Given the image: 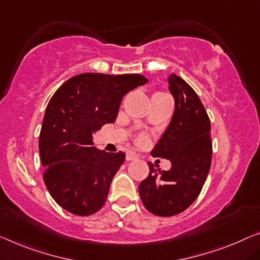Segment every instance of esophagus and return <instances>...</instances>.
<instances>
[{"label":"esophagus","instance_id":"obj_1","mask_svg":"<svg viewBox=\"0 0 260 260\" xmlns=\"http://www.w3.org/2000/svg\"><path fill=\"white\" fill-rule=\"evenodd\" d=\"M139 156H138V154L137 153H134V152H128L126 154V160L127 161H133V160H137Z\"/></svg>","mask_w":260,"mask_h":260}]
</instances>
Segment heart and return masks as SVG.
I'll use <instances>...</instances> for the list:
<instances>
[{"label":"heart","mask_w":260,"mask_h":260,"mask_svg":"<svg viewBox=\"0 0 260 260\" xmlns=\"http://www.w3.org/2000/svg\"><path fill=\"white\" fill-rule=\"evenodd\" d=\"M157 93H160V92H157ZM139 139H142V137H140V138H139Z\"/></svg>","instance_id":"b5f03b06"}]
</instances>
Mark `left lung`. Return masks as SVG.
Returning <instances> with one entry per match:
<instances>
[{"label": "left lung", "instance_id": "8db88e82", "mask_svg": "<svg viewBox=\"0 0 260 260\" xmlns=\"http://www.w3.org/2000/svg\"><path fill=\"white\" fill-rule=\"evenodd\" d=\"M168 81L175 111L150 153L168 158L172 168L157 172L148 162V176L139 185L145 208L162 217L180 214L195 202L207 180L212 156L210 119L199 95L174 73Z\"/></svg>", "mask_w": 260, "mask_h": 260}]
</instances>
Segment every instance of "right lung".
<instances>
[{
  "label": "right lung",
  "instance_id": "right-lung-1",
  "mask_svg": "<svg viewBox=\"0 0 260 260\" xmlns=\"http://www.w3.org/2000/svg\"><path fill=\"white\" fill-rule=\"evenodd\" d=\"M147 81L141 75L81 73L65 81L50 99L40 155L46 188L65 210L90 216L105 204L125 153L96 149L92 133L114 122L123 95Z\"/></svg>",
  "mask_w": 260,
  "mask_h": 260
}]
</instances>
